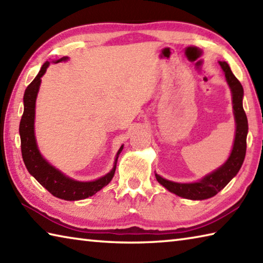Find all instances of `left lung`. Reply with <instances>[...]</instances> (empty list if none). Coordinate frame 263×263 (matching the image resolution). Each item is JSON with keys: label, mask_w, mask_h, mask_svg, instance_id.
Instances as JSON below:
<instances>
[{"label": "left lung", "mask_w": 263, "mask_h": 263, "mask_svg": "<svg viewBox=\"0 0 263 263\" xmlns=\"http://www.w3.org/2000/svg\"><path fill=\"white\" fill-rule=\"evenodd\" d=\"M221 68L224 71L226 80L233 95V108L236 121V136L234 147L229 158L222 166L209 176L204 177L198 182L178 183L162 178L155 173L157 181L165 187L168 192L178 195L180 197L188 199H206L217 195L221 189L227 186L228 182L238 173L241 164L244 162L246 154V137H248L249 124L248 117L243 108L244 90L240 82L231 71L229 65L226 61H219Z\"/></svg>", "instance_id": "left-lung-1"}]
</instances>
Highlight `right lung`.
<instances>
[{"mask_svg": "<svg viewBox=\"0 0 263 263\" xmlns=\"http://www.w3.org/2000/svg\"><path fill=\"white\" fill-rule=\"evenodd\" d=\"M68 58L63 57L55 63L59 61H65ZM50 65L49 61L43 64L42 68L39 71L37 76L33 80L24 95V114L22 116L19 125V135L20 141H22V155L26 167L28 172L42 184V186L51 193L53 196L65 199V200H79L84 199L95 195L97 192H99L101 188L107 186L110 182L115 174L116 170V162L118 155H120L123 146H121L120 151L117 152L115 158V165L112 167L109 173L106 176L101 177L100 179L95 180V181L89 182H81L76 180L70 179L64 176L59 170L53 167L41 155L39 152L37 145H36L35 135H34V120H35V101L36 96L40 89L41 77L44 75Z\"/></svg>", "mask_w": 263, "mask_h": 263, "instance_id": "1", "label": "right lung"}]
</instances>
